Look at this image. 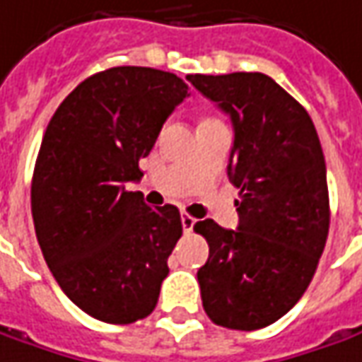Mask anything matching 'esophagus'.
Listing matches in <instances>:
<instances>
[{"label": "esophagus", "instance_id": "obj_1", "mask_svg": "<svg viewBox=\"0 0 362 362\" xmlns=\"http://www.w3.org/2000/svg\"><path fill=\"white\" fill-rule=\"evenodd\" d=\"M194 223H196V220L192 218L190 214H182V228H184V232L190 233L192 230H194Z\"/></svg>", "mask_w": 362, "mask_h": 362}]
</instances>
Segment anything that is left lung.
Wrapping results in <instances>:
<instances>
[{"mask_svg": "<svg viewBox=\"0 0 362 362\" xmlns=\"http://www.w3.org/2000/svg\"><path fill=\"white\" fill-rule=\"evenodd\" d=\"M186 78L232 119L228 176L240 188L238 230L194 226L210 245L198 269L202 305L216 325L255 331L301 299L325 250L323 148L307 110L264 73Z\"/></svg>", "mask_w": 362, "mask_h": 362, "instance_id": "8db88e82", "label": "left lung"}]
</instances>
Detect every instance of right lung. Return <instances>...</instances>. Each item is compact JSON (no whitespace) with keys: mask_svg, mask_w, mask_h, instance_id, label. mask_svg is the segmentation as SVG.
<instances>
[{"mask_svg":"<svg viewBox=\"0 0 362 362\" xmlns=\"http://www.w3.org/2000/svg\"><path fill=\"white\" fill-rule=\"evenodd\" d=\"M174 73L112 67L85 78L47 124L31 182L39 247L59 287L112 325L148 317L182 235L180 212L150 208L139 160L188 97Z\"/></svg>","mask_w":362,"mask_h":362,"instance_id":"add662e5","label":"right lung"}]
</instances>
